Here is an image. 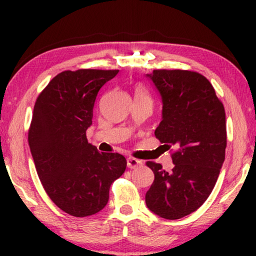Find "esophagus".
<instances>
[{
    "mask_svg": "<svg viewBox=\"0 0 256 256\" xmlns=\"http://www.w3.org/2000/svg\"><path fill=\"white\" fill-rule=\"evenodd\" d=\"M142 160L134 158V157H129V158H127V166L129 169H136V168L142 166Z\"/></svg>",
    "mask_w": 256,
    "mask_h": 256,
    "instance_id": "1",
    "label": "esophagus"
}]
</instances>
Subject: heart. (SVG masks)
I'll return each instance as SVG.
<instances>
[{"label": "heart", "instance_id": "obj_1", "mask_svg": "<svg viewBox=\"0 0 256 256\" xmlns=\"http://www.w3.org/2000/svg\"><path fill=\"white\" fill-rule=\"evenodd\" d=\"M134 94H135V99H146V100H150L149 96H148V94H146L144 88H143L141 85L135 86Z\"/></svg>", "mask_w": 256, "mask_h": 256}]
</instances>
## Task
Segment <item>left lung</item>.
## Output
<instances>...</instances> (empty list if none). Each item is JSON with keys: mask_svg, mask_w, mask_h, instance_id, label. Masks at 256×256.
Segmentation results:
<instances>
[{"mask_svg": "<svg viewBox=\"0 0 256 256\" xmlns=\"http://www.w3.org/2000/svg\"><path fill=\"white\" fill-rule=\"evenodd\" d=\"M162 96L163 118L157 140L174 146L172 170L148 160L155 180L146 204L160 218L174 220L194 212L214 188L225 160L226 115L211 82L188 70H154L148 74Z\"/></svg>", "mask_w": 256, "mask_h": 256, "instance_id": "8db88e82", "label": "left lung"}]
</instances>
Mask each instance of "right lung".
Returning a JSON list of instances; mask_svg holds the SVG:
<instances>
[{"label":"right lung","instance_id":"right-lung-1","mask_svg":"<svg viewBox=\"0 0 256 256\" xmlns=\"http://www.w3.org/2000/svg\"><path fill=\"white\" fill-rule=\"evenodd\" d=\"M118 70L62 71L38 96L28 141L40 183L52 202L70 216L96 214L106 206L112 183L127 160L99 152L88 143L98 92Z\"/></svg>","mask_w":256,"mask_h":256}]
</instances>
